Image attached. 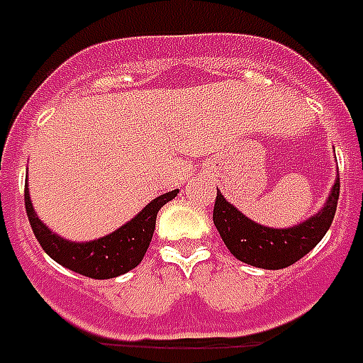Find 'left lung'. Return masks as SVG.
Wrapping results in <instances>:
<instances>
[{"label": "left lung", "instance_id": "obj_1", "mask_svg": "<svg viewBox=\"0 0 363 363\" xmlns=\"http://www.w3.org/2000/svg\"><path fill=\"white\" fill-rule=\"evenodd\" d=\"M339 199V174L324 206L289 228L264 227L243 216L236 206L230 204L221 191H217L213 206V225L221 234L223 242L238 260L255 268L281 269L306 257L328 232L335 216Z\"/></svg>", "mask_w": 363, "mask_h": 363}]
</instances>
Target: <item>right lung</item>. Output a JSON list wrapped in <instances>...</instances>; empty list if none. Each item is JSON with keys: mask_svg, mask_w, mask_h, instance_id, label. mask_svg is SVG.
<instances>
[{"mask_svg": "<svg viewBox=\"0 0 363 363\" xmlns=\"http://www.w3.org/2000/svg\"><path fill=\"white\" fill-rule=\"evenodd\" d=\"M176 195H178V189L153 199L131 221H127L114 232L91 242H71V240L57 236L56 232L46 227L35 213L28 185H26L24 200L35 238L50 259L62 264L63 268L72 269L91 279H112V277L131 272L142 262L152 242L153 230H155L157 211Z\"/></svg>", "mask_w": 363, "mask_h": 363, "instance_id": "1", "label": "right lung"}]
</instances>
